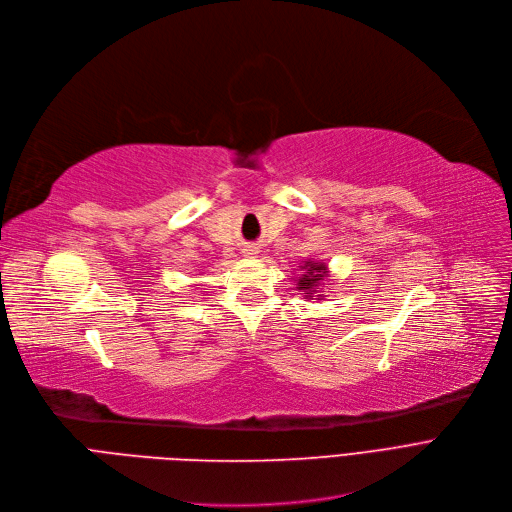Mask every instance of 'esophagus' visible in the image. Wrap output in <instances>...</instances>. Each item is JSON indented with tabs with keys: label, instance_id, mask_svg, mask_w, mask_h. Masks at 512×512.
I'll use <instances>...</instances> for the list:
<instances>
[{
	"label": "esophagus",
	"instance_id": "1",
	"mask_svg": "<svg viewBox=\"0 0 512 512\" xmlns=\"http://www.w3.org/2000/svg\"><path fill=\"white\" fill-rule=\"evenodd\" d=\"M241 252H243V256H246V258H256V254H258L260 250H258L256 246H246Z\"/></svg>",
	"mask_w": 512,
	"mask_h": 512
}]
</instances>
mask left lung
I'll return each instance as SVG.
<instances>
[{"instance_id": "left-lung-1", "label": "left lung", "mask_w": 512, "mask_h": 512, "mask_svg": "<svg viewBox=\"0 0 512 512\" xmlns=\"http://www.w3.org/2000/svg\"><path fill=\"white\" fill-rule=\"evenodd\" d=\"M329 277V266L327 262L321 260H304V264L300 266V275L294 279L296 281V289L304 291L306 298L312 300H323L325 296L321 294V287L325 285Z\"/></svg>"}]
</instances>
